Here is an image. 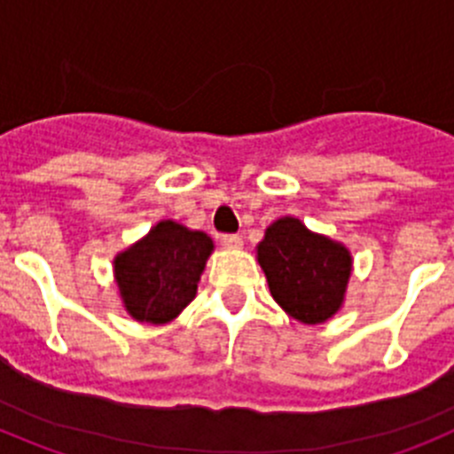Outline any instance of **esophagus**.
Segmentation results:
<instances>
[{"label": "esophagus", "instance_id": "obj_1", "mask_svg": "<svg viewBox=\"0 0 454 454\" xmlns=\"http://www.w3.org/2000/svg\"><path fill=\"white\" fill-rule=\"evenodd\" d=\"M220 243H223V247H227V250H239V247L243 246V239H240L239 234H223L220 236Z\"/></svg>", "mask_w": 454, "mask_h": 454}]
</instances>
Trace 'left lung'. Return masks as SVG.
<instances>
[{
	"label": "left lung",
	"mask_w": 454,
	"mask_h": 454,
	"mask_svg": "<svg viewBox=\"0 0 454 454\" xmlns=\"http://www.w3.org/2000/svg\"><path fill=\"white\" fill-rule=\"evenodd\" d=\"M275 302L304 325H318L336 314L346 298L352 256L343 243L307 230L284 215L256 246Z\"/></svg>",
	"instance_id": "obj_1"
}]
</instances>
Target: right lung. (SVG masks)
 <instances>
[{"label":"right lung","instance_id":"add662e5","mask_svg":"<svg viewBox=\"0 0 454 454\" xmlns=\"http://www.w3.org/2000/svg\"><path fill=\"white\" fill-rule=\"evenodd\" d=\"M214 240L175 220H161L114 259L115 284L127 314L138 323L177 318L198 293Z\"/></svg>","mask_w":454,"mask_h":454}]
</instances>
